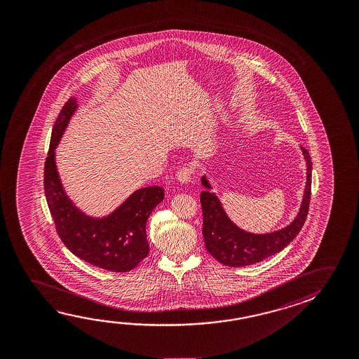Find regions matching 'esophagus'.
Returning <instances> with one entry per match:
<instances>
[{"instance_id": "34e87169", "label": "esophagus", "mask_w": 359, "mask_h": 359, "mask_svg": "<svg viewBox=\"0 0 359 359\" xmlns=\"http://www.w3.org/2000/svg\"><path fill=\"white\" fill-rule=\"evenodd\" d=\"M193 174H194V169H193L191 166H189V165L182 166V168L177 171V180L180 182H184V184H187V182H191Z\"/></svg>"}]
</instances>
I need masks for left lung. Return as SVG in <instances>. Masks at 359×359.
Segmentation results:
<instances>
[{
    "mask_svg": "<svg viewBox=\"0 0 359 359\" xmlns=\"http://www.w3.org/2000/svg\"><path fill=\"white\" fill-rule=\"evenodd\" d=\"M306 161V185L304 199L299 214L287 228L271 234L257 236L241 230L231 223L224 212L215 195L208 190L200 194L203 210V236L206 250L210 255L228 266H244L262 262L263 259L279 253L298 236L306 223L311 195V159L306 147H302ZM203 185L210 189L203 177Z\"/></svg>",
    "mask_w": 359,
    "mask_h": 359,
    "instance_id": "1",
    "label": "left lung"
}]
</instances>
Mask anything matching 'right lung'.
<instances>
[{
    "mask_svg": "<svg viewBox=\"0 0 359 359\" xmlns=\"http://www.w3.org/2000/svg\"><path fill=\"white\" fill-rule=\"evenodd\" d=\"M76 100L66 101L53 125L51 142L43 168V189L55 229L71 253L91 265L109 271L134 269L149 254L147 220L164 199V189H140L102 220L85 217L66 198L55 165V147L64 134Z\"/></svg>",
    "mask_w": 359,
    "mask_h": 359,
    "instance_id": "obj_1",
    "label": "right lung"
}]
</instances>
